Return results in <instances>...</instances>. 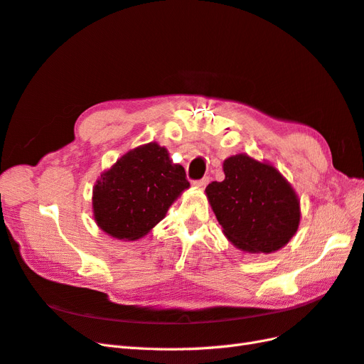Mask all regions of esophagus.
I'll use <instances>...</instances> for the list:
<instances>
[{
    "mask_svg": "<svg viewBox=\"0 0 364 364\" xmlns=\"http://www.w3.org/2000/svg\"><path fill=\"white\" fill-rule=\"evenodd\" d=\"M208 182H210V178H202L199 181H193V185L198 186V188H205L206 183H208Z\"/></svg>",
    "mask_w": 364,
    "mask_h": 364,
    "instance_id": "obj_1",
    "label": "esophagus"
}]
</instances>
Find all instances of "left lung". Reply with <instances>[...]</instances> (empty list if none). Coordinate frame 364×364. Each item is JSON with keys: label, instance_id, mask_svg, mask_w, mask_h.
Here are the masks:
<instances>
[{"label": "left lung", "instance_id": "8db88e82", "mask_svg": "<svg viewBox=\"0 0 364 364\" xmlns=\"http://www.w3.org/2000/svg\"><path fill=\"white\" fill-rule=\"evenodd\" d=\"M225 179L206 186L211 208L227 239L242 251L272 252L284 247L300 222L297 194L269 164L247 154L223 162Z\"/></svg>", "mask_w": 364, "mask_h": 364}]
</instances>
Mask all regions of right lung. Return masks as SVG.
<instances>
[{"label": "right lung", "instance_id": "1", "mask_svg": "<svg viewBox=\"0 0 364 364\" xmlns=\"http://www.w3.org/2000/svg\"><path fill=\"white\" fill-rule=\"evenodd\" d=\"M190 186L182 165L166 149L150 142L124 154L93 188V214L100 228L116 239L136 240L159 223Z\"/></svg>", "mask_w": 364, "mask_h": 364}]
</instances>
